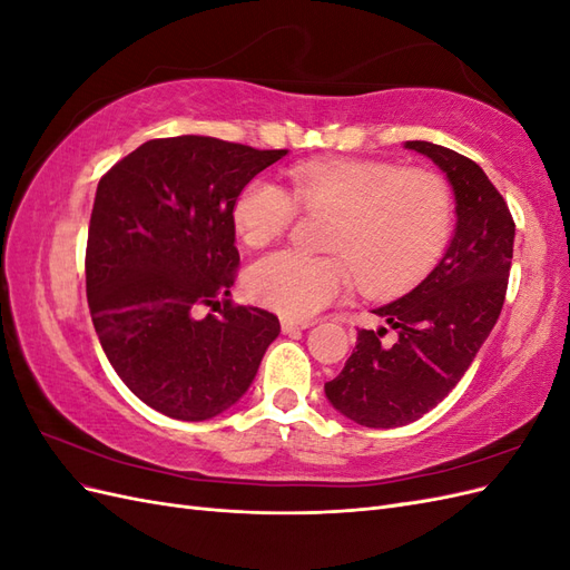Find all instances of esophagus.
I'll list each match as a JSON object with an SVG mask.
<instances>
[{
    "label": "esophagus",
    "instance_id": "34e87169",
    "mask_svg": "<svg viewBox=\"0 0 570 570\" xmlns=\"http://www.w3.org/2000/svg\"><path fill=\"white\" fill-rule=\"evenodd\" d=\"M312 321H295V318H281V327L283 333H297V331H306V327H312Z\"/></svg>",
    "mask_w": 570,
    "mask_h": 570
}]
</instances>
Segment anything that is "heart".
<instances>
[{
    "label": "heart",
    "instance_id": "b5f03b06",
    "mask_svg": "<svg viewBox=\"0 0 570 570\" xmlns=\"http://www.w3.org/2000/svg\"><path fill=\"white\" fill-rule=\"evenodd\" d=\"M289 193L266 178L249 180L235 199L239 237L264 245L297 214H331L325 249L344 255L304 256L275 249L247 271V292L287 316L312 318L335 302L354 278L371 295H385L423 275L452 235L450 185L430 170H402L385 161H312L289 170ZM351 266L347 267L346 264Z\"/></svg>",
    "mask_w": 570,
    "mask_h": 570
}]
</instances>
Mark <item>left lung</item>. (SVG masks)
<instances>
[{
    "label": "left lung",
    "instance_id": "1",
    "mask_svg": "<svg viewBox=\"0 0 570 570\" xmlns=\"http://www.w3.org/2000/svg\"><path fill=\"white\" fill-rule=\"evenodd\" d=\"M404 147L423 154L450 180L456 226L416 287L373 308L394 331V342H383V325L358 331L342 373L325 383L333 409L366 428L419 421L454 390L502 314L513 258V218L485 170L433 142Z\"/></svg>",
    "mask_w": 570,
    "mask_h": 570
}]
</instances>
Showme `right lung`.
<instances>
[{
  "mask_svg": "<svg viewBox=\"0 0 570 570\" xmlns=\"http://www.w3.org/2000/svg\"><path fill=\"white\" fill-rule=\"evenodd\" d=\"M287 149L204 135L149 140L99 180L85 254L95 331L109 364L147 406L209 421L249 390L281 321L233 306L235 199ZM220 317L197 320L199 305Z\"/></svg>",
  "mask_w": 570,
  "mask_h": 570,
  "instance_id": "obj_1",
  "label": "right lung"
}]
</instances>
